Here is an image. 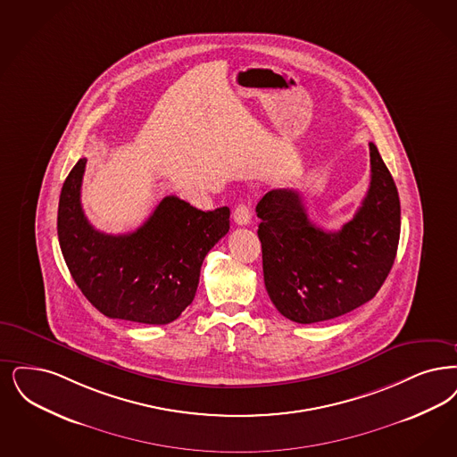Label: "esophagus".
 <instances>
[{"mask_svg":"<svg viewBox=\"0 0 457 457\" xmlns=\"http://www.w3.org/2000/svg\"><path fill=\"white\" fill-rule=\"evenodd\" d=\"M233 220L237 222V226H246L250 220H252V211L246 204H239L235 212H233Z\"/></svg>","mask_w":457,"mask_h":457,"instance_id":"34e87169","label":"esophagus"}]
</instances>
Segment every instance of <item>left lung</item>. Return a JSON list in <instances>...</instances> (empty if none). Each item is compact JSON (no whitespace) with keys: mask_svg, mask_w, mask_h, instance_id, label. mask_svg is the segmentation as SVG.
Instances as JSON below:
<instances>
[{"mask_svg":"<svg viewBox=\"0 0 457 457\" xmlns=\"http://www.w3.org/2000/svg\"><path fill=\"white\" fill-rule=\"evenodd\" d=\"M369 149L370 185L342 229L318 228L297 190H270L256 205L265 289L291 321L311 325L362 306L395 263L402 228L398 188L376 145Z\"/></svg>","mask_w":457,"mask_h":457,"instance_id":"left-lung-1","label":"left lung"}]
</instances>
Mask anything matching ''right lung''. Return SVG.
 I'll return each instance as SVG.
<instances>
[{"mask_svg": "<svg viewBox=\"0 0 457 457\" xmlns=\"http://www.w3.org/2000/svg\"><path fill=\"white\" fill-rule=\"evenodd\" d=\"M87 158L62 185L57 237L76 286L109 318L166 325L194 301L202 262L229 231V207L204 212L175 195L129 235L96 231L81 207Z\"/></svg>", "mask_w": 457, "mask_h": 457, "instance_id": "obj_1", "label": "right lung"}]
</instances>
